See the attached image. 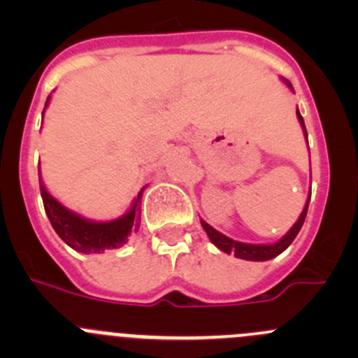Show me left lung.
Masks as SVG:
<instances>
[{"label":"left lung","mask_w":358,"mask_h":358,"mask_svg":"<svg viewBox=\"0 0 358 358\" xmlns=\"http://www.w3.org/2000/svg\"><path fill=\"white\" fill-rule=\"evenodd\" d=\"M287 86L292 90L291 83L286 81ZM296 114H298V119L299 122H301L303 126V131H305V136L306 140H308V135H306V128H305V121H303L301 114H299V110H296ZM308 204H310V197L306 199V204L305 208H303L301 215H299L298 222L292 225V229L289 232L286 234V236L282 237L280 241H277V243L273 244H246V243H237V241L230 239V237L223 236V234H220L218 230L213 229L211 225H208V223L204 222V220H201V225L202 229L206 230V234H208V237L211 239V243L215 244L216 248L222 249L223 252H227V255H230V252H234V255L237 256V258H243V259H251V262H266V259H272L275 258L277 255H280L282 251H286L287 248H289V244L292 241L296 239V236H298V232L301 230L303 227V222H305L306 218V211H308Z\"/></svg>","instance_id":"obj_1"}]
</instances>
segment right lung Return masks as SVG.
<instances>
[{
	"label": "right lung",
	"instance_id": "1",
	"mask_svg": "<svg viewBox=\"0 0 358 358\" xmlns=\"http://www.w3.org/2000/svg\"><path fill=\"white\" fill-rule=\"evenodd\" d=\"M46 106H48V100H46ZM39 189H41L46 216L55 232L67 246L79 252L90 255V252H103L107 249L121 248L128 241L129 234L135 232L140 225V202H142L143 189L140 190L131 209L124 216L103 223L90 222V220H85L83 216L64 208L55 197L50 196L48 190L41 183V176H39Z\"/></svg>",
	"mask_w": 358,
	"mask_h": 358
}]
</instances>
